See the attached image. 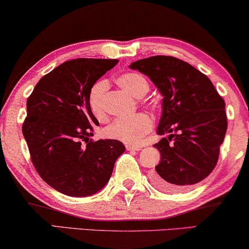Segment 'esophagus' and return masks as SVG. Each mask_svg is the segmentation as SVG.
<instances>
[{"label":"esophagus","mask_w":249,"mask_h":249,"mask_svg":"<svg viewBox=\"0 0 249 249\" xmlns=\"http://www.w3.org/2000/svg\"><path fill=\"white\" fill-rule=\"evenodd\" d=\"M125 149H127V151H141L142 147H139V146H136V145L127 144L125 145Z\"/></svg>","instance_id":"obj_1"}]
</instances>
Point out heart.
Masks as SVG:
<instances>
[{
    "instance_id": "1",
    "label": "heart",
    "mask_w": 249,
    "mask_h": 249,
    "mask_svg": "<svg viewBox=\"0 0 249 249\" xmlns=\"http://www.w3.org/2000/svg\"><path fill=\"white\" fill-rule=\"evenodd\" d=\"M119 86L136 98H141L147 93L149 85L147 79L137 72H127L117 78ZM108 84L105 79L97 80L90 87L88 93V105L91 113L98 121L107 120L104 100ZM153 127L151 117L146 113H137L127 119H117L105 128L104 134L107 137L120 141L127 144H138L142 137L149 132Z\"/></svg>"
}]
</instances>
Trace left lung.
I'll return each instance as SVG.
<instances>
[{
	"label": "left lung",
	"instance_id": "left-lung-1",
	"mask_svg": "<svg viewBox=\"0 0 249 249\" xmlns=\"http://www.w3.org/2000/svg\"><path fill=\"white\" fill-rule=\"evenodd\" d=\"M129 68L146 74L163 96L156 132L168 137L154 145L161 162L152 182L164 192L188 189L216 165L228 127L223 98L205 74L177 57L155 55Z\"/></svg>",
	"mask_w": 249,
	"mask_h": 249
}]
</instances>
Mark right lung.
I'll return each instance as SVG.
<instances>
[{
	"label": "right lung",
	"mask_w": 249,
	"mask_h": 249,
	"mask_svg": "<svg viewBox=\"0 0 249 249\" xmlns=\"http://www.w3.org/2000/svg\"><path fill=\"white\" fill-rule=\"evenodd\" d=\"M118 60L74 59L45 74L27 100L22 124L30 158L44 181L72 197L96 194L107 185L124 145L93 142L97 119L88 105L90 87Z\"/></svg>",
	"instance_id": "add662e5"
}]
</instances>
